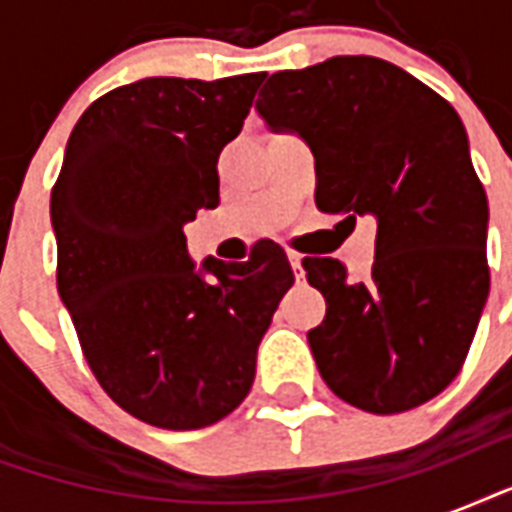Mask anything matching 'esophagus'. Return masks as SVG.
Masks as SVG:
<instances>
[{"label":"esophagus","instance_id":"34e87169","mask_svg":"<svg viewBox=\"0 0 512 512\" xmlns=\"http://www.w3.org/2000/svg\"><path fill=\"white\" fill-rule=\"evenodd\" d=\"M287 257H289V265H292V271H295V279L300 281L305 276V271H303V255H300V252H295V249H289Z\"/></svg>","mask_w":512,"mask_h":512}]
</instances>
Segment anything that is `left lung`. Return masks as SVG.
I'll return each instance as SVG.
<instances>
[{
  "label": "left lung",
  "instance_id": "left-lung-1",
  "mask_svg": "<svg viewBox=\"0 0 512 512\" xmlns=\"http://www.w3.org/2000/svg\"><path fill=\"white\" fill-rule=\"evenodd\" d=\"M257 111L316 159V207L377 217L369 279L305 257L327 316L308 332L329 390L372 414L438 396L460 374L489 297L486 191L462 119L404 68L337 55L265 82Z\"/></svg>",
  "mask_w": 512,
  "mask_h": 512
}]
</instances>
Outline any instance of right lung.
Returning a JSON list of instances; mask_svg holds the SVG:
<instances>
[{"label": "right lung", "instance_id": "add662e5", "mask_svg": "<svg viewBox=\"0 0 512 512\" xmlns=\"http://www.w3.org/2000/svg\"><path fill=\"white\" fill-rule=\"evenodd\" d=\"M263 74L215 82L148 76L98 98L52 185L58 292L95 380L124 412L167 430L231 414L255 380L257 345L295 273L279 244L247 263L209 257L183 225L220 204L217 156Z\"/></svg>", "mask_w": 512, "mask_h": 512}]
</instances>
